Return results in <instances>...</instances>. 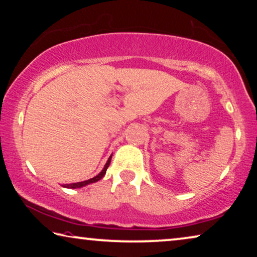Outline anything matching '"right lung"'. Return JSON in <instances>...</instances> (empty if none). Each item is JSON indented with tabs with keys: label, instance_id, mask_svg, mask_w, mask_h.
Listing matches in <instances>:
<instances>
[{
	"label": "right lung",
	"instance_id": "obj_1",
	"mask_svg": "<svg viewBox=\"0 0 257 257\" xmlns=\"http://www.w3.org/2000/svg\"><path fill=\"white\" fill-rule=\"evenodd\" d=\"M111 158H112V156L108 158V160H107V163L105 164V166H104V168L103 170H101V172L98 175H96V177L94 178H92V179H89V180H85V181H80V182H76V184H68V185H63V187H65V188H80V187H84V186H86V185H89V184H92V182H97L98 180H100L101 178L104 177L105 175V173H106V170H107V167L110 166V163H111Z\"/></svg>",
	"mask_w": 257,
	"mask_h": 257
}]
</instances>
